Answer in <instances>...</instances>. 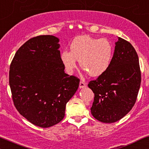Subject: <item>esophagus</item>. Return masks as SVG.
Returning <instances> with one entry per match:
<instances>
[{
  "instance_id": "1",
  "label": "esophagus",
  "mask_w": 149,
  "mask_h": 149,
  "mask_svg": "<svg viewBox=\"0 0 149 149\" xmlns=\"http://www.w3.org/2000/svg\"><path fill=\"white\" fill-rule=\"evenodd\" d=\"M86 87V84L83 82H80V84H79V88H84Z\"/></svg>"
}]
</instances>
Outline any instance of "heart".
<instances>
[{
  "label": "heart",
  "mask_w": 149,
  "mask_h": 149,
  "mask_svg": "<svg viewBox=\"0 0 149 149\" xmlns=\"http://www.w3.org/2000/svg\"><path fill=\"white\" fill-rule=\"evenodd\" d=\"M113 56V46L106 39L81 36L72 41L70 52L63 51L61 58L69 74L77 68L78 63L90 76H102L110 67Z\"/></svg>",
  "instance_id": "heart-1"
}]
</instances>
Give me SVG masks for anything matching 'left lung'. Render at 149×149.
I'll use <instances>...</instances> for the list:
<instances>
[{
  "instance_id": "1",
  "label": "left lung",
  "mask_w": 149,
  "mask_h": 149,
  "mask_svg": "<svg viewBox=\"0 0 149 149\" xmlns=\"http://www.w3.org/2000/svg\"><path fill=\"white\" fill-rule=\"evenodd\" d=\"M140 83L136 51L130 42L118 37L109 69L88 84L95 93L91 108L93 117L106 123L121 119L134 106Z\"/></svg>"
}]
</instances>
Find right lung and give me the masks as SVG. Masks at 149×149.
Segmentation results:
<instances>
[{
	"label": "right lung",
	"instance_id": "obj_1",
	"mask_svg": "<svg viewBox=\"0 0 149 149\" xmlns=\"http://www.w3.org/2000/svg\"><path fill=\"white\" fill-rule=\"evenodd\" d=\"M59 39L33 37L16 52L10 65L9 86L15 108L35 125L47 128L65 116L67 103L80 80L65 73Z\"/></svg>",
	"mask_w": 149,
	"mask_h": 149
}]
</instances>
